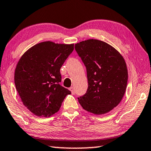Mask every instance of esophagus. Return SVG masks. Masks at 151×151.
Here are the masks:
<instances>
[{"label":"esophagus","instance_id":"esophagus-1","mask_svg":"<svg viewBox=\"0 0 151 151\" xmlns=\"http://www.w3.org/2000/svg\"><path fill=\"white\" fill-rule=\"evenodd\" d=\"M69 90L71 91V93L72 94H75V89H74V88H73V87H70V88H69Z\"/></svg>","mask_w":151,"mask_h":151}]
</instances>
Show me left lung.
Masks as SVG:
<instances>
[{
	"mask_svg": "<svg viewBox=\"0 0 151 151\" xmlns=\"http://www.w3.org/2000/svg\"><path fill=\"white\" fill-rule=\"evenodd\" d=\"M75 48L87 70L88 88L78 98L85 110L106 114L120 103L127 89L128 70L123 56L110 45L90 39Z\"/></svg>",
	"mask_w": 151,
	"mask_h": 151,
	"instance_id": "8db88e82",
	"label": "left lung"
}]
</instances>
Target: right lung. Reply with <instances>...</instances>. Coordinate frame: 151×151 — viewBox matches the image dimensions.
<instances>
[{
  "label": "right lung",
  "mask_w": 151,
  "mask_h": 151,
  "mask_svg": "<svg viewBox=\"0 0 151 151\" xmlns=\"http://www.w3.org/2000/svg\"><path fill=\"white\" fill-rule=\"evenodd\" d=\"M74 44L44 41L27 50L16 65L14 81L23 104L32 113L47 117L58 111L70 91L60 84V68Z\"/></svg>",
  "instance_id": "obj_1"
}]
</instances>
